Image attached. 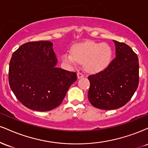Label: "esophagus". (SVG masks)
Returning <instances> with one entry per match:
<instances>
[{"instance_id": "obj_1", "label": "esophagus", "mask_w": 148, "mask_h": 148, "mask_svg": "<svg viewBox=\"0 0 148 148\" xmlns=\"http://www.w3.org/2000/svg\"><path fill=\"white\" fill-rule=\"evenodd\" d=\"M84 75L81 72H78L77 73L78 79H81V78H83V77H84Z\"/></svg>"}]
</instances>
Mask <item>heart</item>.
Returning <instances> with one entry per match:
<instances>
[{
    "label": "heart",
    "instance_id": "obj_1",
    "mask_svg": "<svg viewBox=\"0 0 148 148\" xmlns=\"http://www.w3.org/2000/svg\"><path fill=\"white\" fill-rule=\"evenodd\" d=\"M65 62L77 65L84 63V67L89 72H98L106 69L111 63L112 50L106 43L85 42L73 47L72 53L66 52L62 55Z\"/></svg>",
    "mask_w": 148,
    "mask_h": 148
}]
</instances>
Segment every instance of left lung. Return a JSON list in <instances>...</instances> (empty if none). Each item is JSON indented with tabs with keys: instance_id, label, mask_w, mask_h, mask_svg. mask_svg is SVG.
<instances>
[{
	"instance_id": "left-lung-1",
	"label": "left lung",
	"mask_w": 148,
	"mask_h": 148,
	"mask_svg": "<svg viewBox=\"0 0 148 148\" xmlns=\"http://www.w3.org/2000/svg\"><path fill=\"white\" fill-rule=\"evenodd\" d=\"M113 42L115 58L104 70L88 76V100L99 109L113 110L125 106L138 86V56L126 44Z\"/></svg>"
}]
</instances>
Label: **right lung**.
<instances>
[{"mask_svg": "<svg viewBox=\"0 0 148 148\" xmlns=\"http://www.w3.org/2000/svg\"><path fill=\"white\" fill-rule=\"evenodd\" d=\"M57 62L49 41L27 42L14 52L9 84L22 104L37 111H51L60 105L77 76L57 67Z\"/></svg>", "mask_w": 148, "mask_h": 148, "instance_id": "right-lung-1", "label": "right lung"}]
</instances>
